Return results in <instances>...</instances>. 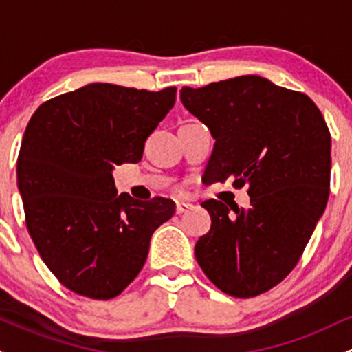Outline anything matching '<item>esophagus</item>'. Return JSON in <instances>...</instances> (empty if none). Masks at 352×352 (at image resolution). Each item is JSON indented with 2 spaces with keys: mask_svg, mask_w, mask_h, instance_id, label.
I'll list each match as a JSON object with an SVG mask.
<instances>
[{
  "mask_svg": "<svg viewBox=\"0 0 352 352\" xmlns=\"http://www.w3.org/2000/svg\"><path fill=\"white\" fill-rule=\"evenodd\" d=\"M192 207H193V205H190V204H177L175 205V213H177V215H182V213H185L187 210H190Z\"/></svg>",
  "mask_w": 352,
  "mask_h": 352,
  "instance_id": "1",
  "label": "esophagus"
}]
</instances>
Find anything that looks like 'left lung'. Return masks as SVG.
<instances>
[{"instance_id": "obj_1", "label": "left lung", "mask_w": 352, "mask_h": 352, "mask_svg": "<svg viewBox=\"0 0 352 352\" xmlns=\"http://www.w3.org/2000/svg\"><path fill=\"white\" fill-rule=\"evenodd\" d=\"M185 109L215 139L205 180L233 177L250 208L207 200L212 228L195 258L218 289L252 298L285 280L300 261L329 197L331 135L308 96L260 76L182 87Z\"/></svg>"}]
</instances>
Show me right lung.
<instances>
[{"instance_id": "add662e5", "label": "right lung", "mask_w": 352, "mask_h": 352, "mask_svg": "<svg viewBox=\"0 0 352 352\" xmlns=\"http://www.w3.org/2000/svg\"><path fill=\"white\" fill-rule=\"evenodd\" d=\"M175 94L87 84L41 104L24 131L16 173L28 232L52 274L80 296L122 293L152 233L175 213L168 199L117 195L112 177L116 165L142 159Z\"/></svg>"}]
</instances>
